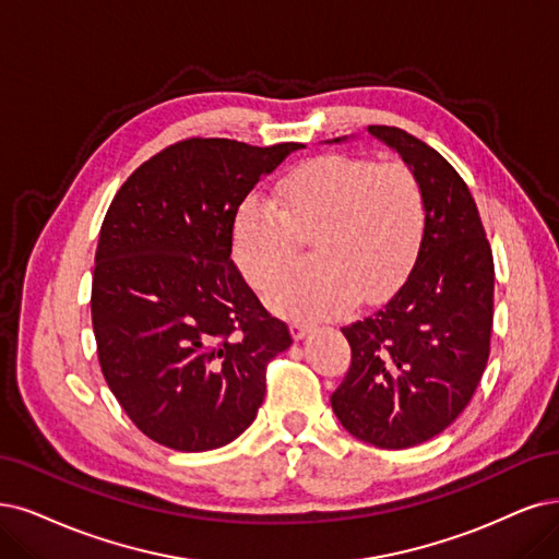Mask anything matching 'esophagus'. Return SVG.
<instances>
[{
    "label": "esophagus",
    "mask_w": 559,
    "mask_h": 559,
    "mask_svg": "<svg viewBox=\"0 0 559 559\" xmlns=\"http://www.w3.org/2000/svg\"><path fill=\"white\" fill-rule=\"evenodd\" d=\"M313 329V324H306V322H299V320H295L293 324H290V332H293V336L297 338V341H301L308 332H311Z\"/></svg>",
    "instance_id": "1"
}]
</instances>
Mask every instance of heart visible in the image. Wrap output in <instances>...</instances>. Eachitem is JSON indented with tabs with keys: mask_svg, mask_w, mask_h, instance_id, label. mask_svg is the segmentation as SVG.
Wrapping results in <instances>:
<instances>
[{
	"mask_svg": "<svg viewBox=\"0 0 559 559\" xmlns=\"http://www.w3.org/2000/svg\"><path fill=\"white\" fill-rule=\"evenodd\" d=\"M426 227V200L403 160L322 154L287 173L274 206L246 202L233 227V251L248 285L276 287L313 241V272L269 297L274 311L318 320L355 304L389 297L415 264Z\"/></svg>",
	"mask_w": 559,
	"mask_h": 559,
	"instance_id": "obj_1",
	"label": "heart"
}]
</instances>
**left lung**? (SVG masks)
<instances>
[{"instance_id": "obj_1", "label": "left lung", "mask_w": 559, "mask_h": 559, "mask_svg": "<svg viewBox=\"0 0 559 559\" xmlns=\"http://www.w3.org/2000/svg\"><path fill=\"white\" fill-rule=\"evenodd\" d=\"M368 133L417 175L426 227L399 293L373 316L343 326L353 364L332 407L357 440L407 449L456 421L484 376L495 266L477 204L451 163L403 129L368 127Z\"/></svg>"}]
</instances>
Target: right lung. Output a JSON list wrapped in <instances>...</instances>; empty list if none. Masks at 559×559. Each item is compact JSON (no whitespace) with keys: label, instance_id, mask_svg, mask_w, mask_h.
Returning <instances> with one entry per match:
<instances>
[{"label":"right lung","instance_id":"right-lung-1","mask_svg":"<svg viewBox=\"0 0 559 559\" xmlns=\"http://www.w3.org/2000/svg\"><path fill=\"white\" fill-rule=\"evenodd\" d=\"M299 147L175 142L123 181L103 218L98 364L129 419L163 447L193 453L239 438L264 401L266 364L293 345L230 255L239 204Z\"/></svg>","mask_w":559,"mask_h":559}]
</instances>
